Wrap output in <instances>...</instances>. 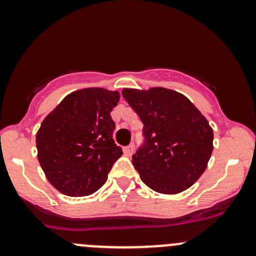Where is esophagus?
I'll list each match as a JSON object with an SVG mask.
<instances>
[{
	"label": "esophagus",
	"instance_id": "esophagus-1",
	"mask_svg": "<svg viewBox=\"0 0 256 256\" xmlns=\"http://www.w3.org/2000/svg\"><path fill=\"white\" fill-rule=\"evenodd\" d=\"M134 150H135V146H134V144H130L128 146L124 147V154H125L126 156H131V154H134Z\"/></svg>",
	"mask_w": 256,
	"mask_h": 256
}]
</instances>
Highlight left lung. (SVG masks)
I'll return each mask as SVG.
<instances>
[{"instance_id":"obj_1","label":"left lung","mask_w":256,"mask_h":256,"mask_svg":"<svg viewBox=\"0 0 256 256\" xmlns=\"http://www.w3.org/2000/svg\"><path fill=\"white\" fill-rule=\"evenodd\" d=\"M122 96L144 124V144L132 154L142 182L164 194L190 188L213 151L207 118L184 95L166 88L124 89Z\"/></svg>"}]
</instances>
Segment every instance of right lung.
Instances as JSON below:
<instances>
[{
	"mask_svg": "<svg viewBox=\"0 0 256 256\" xmlns=\"http://www.w3.org/2000/svg\"><path fill=\"white\" fill-rule=\"evenodd\" d=\"M118 92L88 88L66 95L36 135L38 161L54 188L70 197L96 192L122 154L110 112Z\"/></svg>",
	"mask_w": 256,
	"mask_h": 256,
	"instance_id": "right-lung-1",
	"label": "right lung"
}]
</instances>
